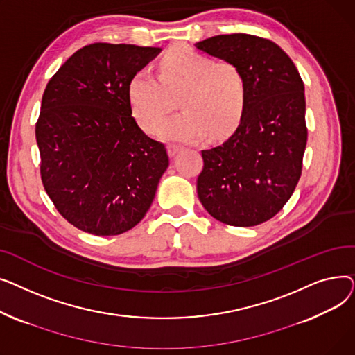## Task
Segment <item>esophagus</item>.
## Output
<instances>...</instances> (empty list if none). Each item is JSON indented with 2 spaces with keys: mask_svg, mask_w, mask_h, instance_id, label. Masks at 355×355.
I'll return each mask as SVG.
<instances>
[{
  "mask_svg": "<svg viewBox=\"0 0 355 355\" xmlns=\"http://www.w3.org/2000/svg\"><path fill=\"white\" fill-rule=\"evenodd\" d=\"M180 151H181L180 145H168V155L170 157H175Z\"/></svg>",
  "mask_w": 355,
  "mask_h": 355,
  "instance_id": "34e87169",
  "label": "esophagus"
}]
</instances>
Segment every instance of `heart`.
Instances as JSON below:
<instances>
[{"instance_id":"obj_1","label":"heart","mask_w":355,"mask_h":355,"mask_svg":"<svg viewBox=\"0 0 355 355\" xmlns=\"http://www.w3.org/2000/svg\"><path fill=\"white\" fill-rule=\"evenodd\" d=\"M132 114L145 132H153L180 96L181 114L164 121L157 135L193 142L221 138L234 129L246 103L243 73L232 62H214L189 47L174 46L158 64V76L142 69L128 86Z\"/></svg>"}]
</instances>
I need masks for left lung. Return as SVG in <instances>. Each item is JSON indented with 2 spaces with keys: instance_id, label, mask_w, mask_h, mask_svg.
Wrapping results in <instances>:
<instances>
[{
  "instance_id": "8db88e82",
  "label": "left lung",
  "mask_w": 355,
  "mask_h": 355,
  "mask_svg": "<svg viewBox=\"0 0 355 355\" xmlns=\"http://www.w3.org/2000/svg\"><path fill=\"white\" fill-rule=\"evenodd\" d=\"M243 73L246 103L234 134L202 149L197 194L216 220L257 226L282 210L302 171L308 130L305 87L289 55L250 34H225L196 43Z\"/></svg>"
}]
</instances>
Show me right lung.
<instances>
[{
	"label": "right lung",
	"instance_id": "add662e5",
	"mask_svg": "<svg viewBox=\"0 0 355 355\" xmlns=\"http://www.w3.org/2000/svg\"><path fill=\"white\" fill-rule=\"evenodd\" d=\"M159 51L89 44L46 86L35 123L42 181L58 211L82 232L125 233L154 201L170 159L165 145L138 126L128 86Z\"/></svg>",
	"mask_w": 355,
	"mask_h": 355
}]
</instances>
